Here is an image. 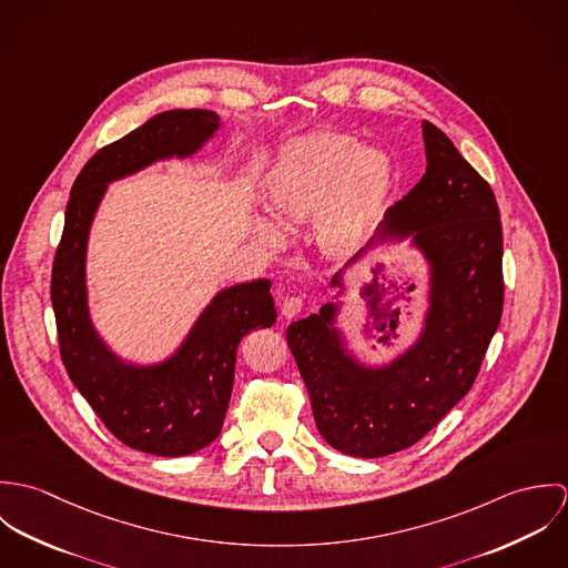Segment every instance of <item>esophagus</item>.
Wrapping results in <instances>:
<instances>
[{
	"instance_id": "34e87169",
	"label": "esophagus",
	"mask_w": 568,
	"mask_h": 568,
	"mask_svg": "<svg viewBox=\"0 0 568 568\" xmlns=\"http://www.w3.org/2000/svg\"><path fill=\"white\" fill-rule=\"evenodd\" d=\"M302 311H304V300L297 297V295H291V297H286V300L282 302V315H284L286 320L297 317Z\"/></svg>"
}]
</instances>
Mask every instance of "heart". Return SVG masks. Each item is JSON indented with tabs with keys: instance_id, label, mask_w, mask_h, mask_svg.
Wrapping results in <instances>:
<instances>
[{
	"instance_id": "1",
	"label": "heart",
	"mask_w": 568,
	"mask_h": 568,
	"mask_svg": "<svg viewBox=\"0 0 568 568\" xmlns=\"http://www.w3.org/2000/svg\"><path fill=\"white\" fill-rule=\"evenodd\" d=\"M392 163L378 151H361L343 135H313L300 142L271 183L275 210L293 221L322 207L320 243L349 248L369 227L389 187ZM275 236L273 227H266Z\"/></svg>"
}]
</instances>
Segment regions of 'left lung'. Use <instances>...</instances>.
Returning <instances> with one entry per match:
<instances>
[{
    "label": "left lung",
    "instance_id": "1",
    "mask_svg": "<svg viewBox=\"0 0 568 568\" xmlns=\"http://www.w3.org/2000/svg\"><path fill=\"white\" fill-rule=\"evenodd\" d=\"M422 138L426 172L376 234L413 236L430 262V311L415 347L383 369L356 365L329 327L334 304L286 329L320 433L365 459L413 446L473 389L503 315L496 196L435 124L422 122Z\"/></svg>",
    "mask_w": 568,
    "mask_h": 568
}]
</instances>
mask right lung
Wrapping results in <instances>:
<instances>
[{"instance_id":"1","label":"right lung","mask_w":568,"mask_h":568,"mask_svg":"<svg viewBox=\"0 0 568 568\" xmlns=\"http://www.w3.org/2000/svg\"><path fill=\"white\" fill-rule=\"evenodd\" d=\"M219 126L205 109H174L100 149L72 185L54 253L50 297L63 365L100 422L129 448L181 457L212 444L232 398L236 349L248 329L275 322L268 280L214 297L179 352L155 367L120 363L95 336L84 297V246L109 181L163 158L194 153Z\"/></svg>"}]
</instances>
